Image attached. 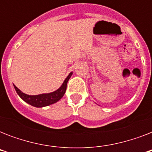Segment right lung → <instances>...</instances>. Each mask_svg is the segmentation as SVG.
I'll return each instance as SVG.
<instances>
[{
  "label": "right lung",
  "mask_w": 152,
  "mask_h": 152,
  "mask_svg": "<svg viewBox=\"0 0 152 152\" xmlns=\"http://www.w3.org/2000/svg\"><path fill=\"white\" fill-rule=\"evenodd\" d=\"M72 75V72H70L69 75L67 76V78L64 80V81L62 83V85L57 90L55 91H53L51 93H47V94H41L38 95H29L22 92L21 91L14 85L15 90L16 91L19 96L27 103L30 104L35 107H43V106H50L51 104H53L59 101L63 96L64 93L66 91L67 83L70 79L71 76Z\"/></svg>",
  "instance_id": "right-lung-1"
}]
</instances>
